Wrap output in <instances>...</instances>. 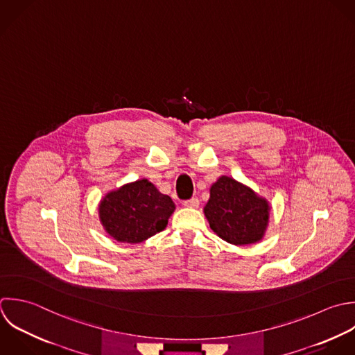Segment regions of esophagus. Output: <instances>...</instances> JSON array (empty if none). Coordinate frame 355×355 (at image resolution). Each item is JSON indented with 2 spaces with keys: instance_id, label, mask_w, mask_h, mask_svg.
Segmentation results:
<instances>
[{
  "instance_id": "34e87169",
  "label": "esophagus",
  "mask_w": 355,
  "mask_h": 355,
  "mask_svg": "<svg viewBox=\"0 0 355 355\" xmlns=\"http://www.w3.org/2000/svg\"><path fill=\"white\" fill-rule=\"evenodd\" d=\"M199 205H200V202H199L198 198H192V199L184 202V206H185V207H191V209H198Z\"/></svg>"
}]
</instances>
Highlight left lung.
Masks as SVG:
<instances>
[{"label": "left lung", "mask_w": 355, "mask_h": 355, "mask_svg": "<svg viewBox=\"0 0 355 355\" xmlns=\"http://www.w3.org/2000/svg\"><path fill=\"white\" fill-rule=\"evenodd\" d=\"M203 211L214 234L231 245L245 246L260 242L266 235L271 206L250 187L221 175L210 187Z\"/></svg>", "instance_id": "left-lung-1"}]
</instances>
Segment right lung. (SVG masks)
<instances>
[{"label":"right lung","instance_id":"obj_1","mask_svg":"<svg viewBox=\"0 0 355 355\" xmlns=\"http://www.w3.org/2000/svg\"><path fill=\"white\" fill-rule=\"evenodd\" d=\"M175 205L146 178L107 192L99 202V221L109 236L141 243L167 227Z\"/></svg>","mask_w":355,"mask_h":355}]
</instances>
